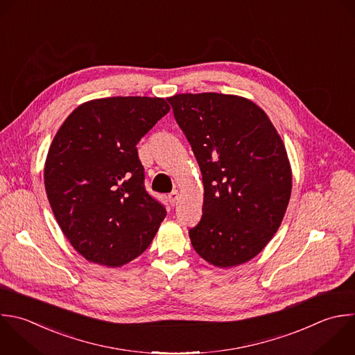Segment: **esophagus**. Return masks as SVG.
Wrapping results in <instances>:
<instances>
[{"instance_id":"34e87169","label":"esophagus","mask_w":355,"mask_h":355,"mask_svg":"<svg viewBox=\"0 0 355 355\" xmlns=\"http://www.w3.org/2000/svg\"><path fill=\"white\" fill-rule=\"evenodd\" d=\"M178 197H179V193L176 190H173L169 196H168V200H169V204L171 205H175L176 201H178Z\"/></svg>"}]
</instances>
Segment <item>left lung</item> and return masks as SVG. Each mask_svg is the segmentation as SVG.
<instances>
[{"instance_id": "obj_1", "label": "left lung", "mask_w": 355, "mask_h": 355, "mask_svg": "<svg viewBox=\"0 0 355 355\" xmlns=\"http://www.w3.org/2000/svg\"><path fill=\"white\" fill-rule=\"evenodd\" d=\"M202 175L200 223L189 236L218 268L241 265L277 232L291 194V166L269 116L251 100L219 93L168 98Z\"/></svg>"}]
</instances>
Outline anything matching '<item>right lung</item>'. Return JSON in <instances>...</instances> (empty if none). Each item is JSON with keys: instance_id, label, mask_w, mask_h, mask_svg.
I'll return each instance as SVG.
<instances>
[{"instance_id": "right-lung-1", "label": "right lung", "mask_w": 355, "mask_h": 355, "mask_svg": "<svg viewBox=\"0 0 355 355\" xmlns=\"http://www.w3.org/2000/svg\"><path fill=\"white\" fill-rule=\"evenodd\" d=\"M169 110L159 97L97 98L58 129L46 158V193L62 233L89 262L133 261L166 216L144 189L136 146Z\"/></svg>"}]
</instances>
